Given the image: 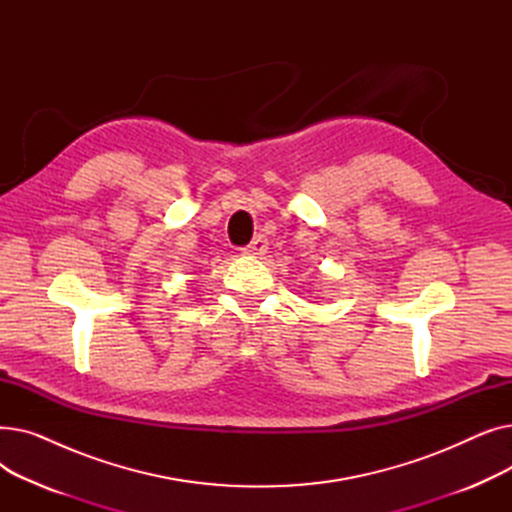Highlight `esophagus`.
Here are the masks:
<instances>
[{"instance_id":"obj_1","label":"esophagus","mask_w":512,"mask_h":512,"mask_svg":"<svg viewBox=\"0 0 512 512\" xmlns=\"http://www.w3.org/2000/svg\"><path fill=\"white\" fill-rule=\"evenodd\" d=\"M267 251V238L263 236V234H257L251 242H249V245L245 247V249H242V253H245V255H263Z\"/></svg>"}]
</instances>
